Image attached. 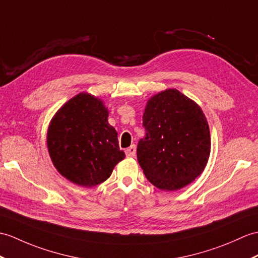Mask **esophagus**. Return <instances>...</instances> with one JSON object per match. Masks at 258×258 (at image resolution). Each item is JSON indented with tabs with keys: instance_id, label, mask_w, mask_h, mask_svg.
<instances>
[{
	"instance_id": "1",
	"label": "esophagus",
	"mask_w": 258,
	"mask_h": 258,
	"mask_svg": "<svg viewBox=\"0 0 258 258\" xmlns=\"http://www.w3.org/2000/svg\"><path fill=\"white\" fill-rule=\"evenodd\" d=\"M125 154H126L127 157H134L136 155V146L132 145L131 147H128L126 151H125Z\"/></svg>"
}]
</instances>
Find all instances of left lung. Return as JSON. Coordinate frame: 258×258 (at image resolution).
I'll use <instances>...</instances> for the list:
<instances>
[{"mask_svg":"<svg viewBox=\"0 0 258 258\" xmlns=\"http://www.w3.org/2000/svg\"><path fill=\"white\" fill-rule=\"evenodd\" d=\"M145 137L137 160L148 181L161 190L183 188L201 175L210 155V131L201 107L176 89L147 102Z\"/></svg>","mask_w":258,"mask_h":258,"instance_id":"obj_1","label":"left lung"}]
</instances>
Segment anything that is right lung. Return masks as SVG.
<instances>
[{
    "instance_id": "obj_1",
    "label": "right lung",
    "mask_w": 258,
    "mask_h": 258,
    "mask_svg": "<svg viewBox=\"0 0 258 258\" xmlns=\"http://www.w3.org/2000/svg\"><path fill=\"white\" fill-rule=\"evenodd\" d=\"M107 116L103 102L82 92L64 103L51 119L48 152L56 169L71 182L94 187L105 181L125 158Z\"/></svg>"
}]
</instances>
